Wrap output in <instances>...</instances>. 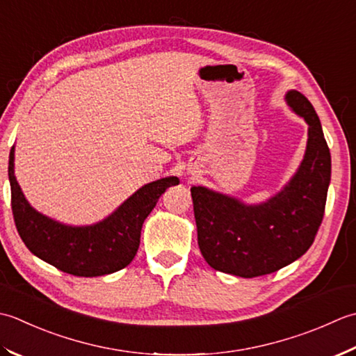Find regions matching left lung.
I'll return each instance as SVG.
<instances>
[{"instance_id": "left-lung-1", "label": "left lung", "mask_w": 356, "mask_h": 356, "mask_svg": "<svg viewBox=\"0 0 356 356\" xmlns=\"http://www.w3.org/2000/svg\"><path fill=\"white\" fill-rule=\"evenodd\" d=\"M284 99L306 121L307 146L280 192L245 204L204 186L191 188L200 250L215 270L243 278L277 272L309 250L323 221L332 161L321 122L298 90H289Z\"/></svg>"}]
</instances>
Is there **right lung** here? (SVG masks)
Masks as SVG:
<instances>
[{"label": "right lung", "instance_id": "add662e5", "mask_svg": "<svg viewBox=\"0 0 356 356\" xmlns=\"http://www.w3.org/2000/svg\"><path fill=\"white\" fill-rule=\"evenodd\" d=\"M15 146L9 155L12 212L17 230L35 257L75 277H101L132 263L144 220L177 177L152 181L130 195L113 212L89 226H70L35 210L26 200L15 177Z\"/></svg>", "mask_w": 356, "mask_h": 356}]
</instances>
